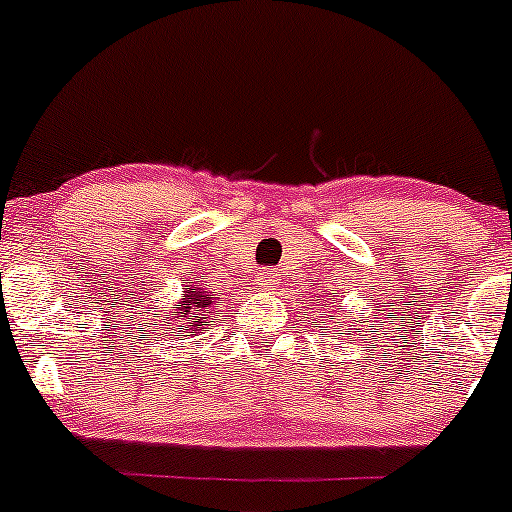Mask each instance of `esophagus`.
I'll use <instances>...</instances> for the list:
<instances>
[{
    "label": "esophagus",
    "mask_w": 512,
    "mask_h": 512,
    "mask_svg": "<svg viewBox=\"0 0 512 512\" xmlns=\"http://www.w3.org/2000/svg\"><path fill=\"white\" fill-rule=\"evenodd\" d=\"M255 285H260L262 289L275 287L277 285V272L270 270V267H262V270L255 275Z\"/></svg>",
    "instance_id": "esophagus-1"
}]
</instances>
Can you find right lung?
<instances>
[{
	"label": "right lung",
	"instance_id": "1",
	"mask_svg": "<svg viewBox=\"0 0 512 512\" xmlns=\"http://www.w3.org/2000/svg\"><path fill=\"white\" fill-rule=\"evenodd\" d=\"M188 292H185V302H178L175 304V317H170V314H165V319H168V327H170V319L173 322H180V332L185 334H178L175 332V337H193V334H200L203 329H208L205 324H208V317L215 312V297L213 294L203 292L198 285H188L185 287ZM185 323L186 327L183 328L182 324Z\"/></svg>",
	"mask_w": 512,
	"mask_h": 512
}]
</instances>
